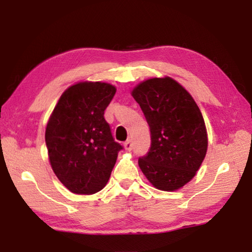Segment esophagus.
<instances>
[{
	"mask_svg": "<svg viewBox=\"0 0 252 252\" xmlns=\"http://www.w3.org/2000/svg\"><path fill=\"white\" fill-rule=\"evenodd\" d=\"M123 146H125V149L126 151H131L132 150V143H131V140H126V141L125 142V144H123Z\"/></svg>",
	"mask_w": 252,
	"mask_h": 252,
	"instance_id": "1",
	"label": "esophagus"
}]
</instances>
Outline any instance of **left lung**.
Returning <instances> with one entry per match:
<instances>
[{
    "label": "left lung",
    "instance_id": "left-lung-1",
    "mask_svg": "<svg viewBox=\"0 0 252 252\" xmlns=\"http://www.w3.org/2000/svg\"><path fill=\"white\" fill-rule=\"evenodd\" d=\"M131 94L151 133L150 150L139 158L140 169L157 189H180L195 176L207 153L201 111L190 93L169 76L143 81Z\"/></svg>",
    "mask_w": 252,
    "mask_h": 252
}]
</instances>
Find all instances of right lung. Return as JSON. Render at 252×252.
<instances>
[{"label":"right lung","instance_id":"add662e5","mask_svg":"<svg viewBox=\"0 0 252 252\" xmlns=\"http://www.w3.org/2000/svg\"><path fill=\"white\" fill-rule=\"evenodd\" d=\"M116 91L104 82L76 83L63 92L49 119L45 143L51 167L71 192L103 189L123 149L104 119Z\"/></svg>","mask_w":252,"mask_h":252}]
</instances>
